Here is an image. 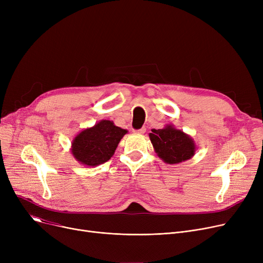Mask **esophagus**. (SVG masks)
Listing matches in <instances>:
<instances>
[{"label":"esophagus","mask_w":263,"mask_h":263,"mask_svg":"<svg viewBox=\"0 0 263 263\" xmlns=\"http://www.w3.org/2000/svg\"><path fill=\"white\" fill-rule=\"evenodd\" d=\"M134 132H135V133H139V134H144V133L146 132V128L143 127V128H141V129H139V130H134Z\"/></svg>","instance_id":"1"}]
</instances>
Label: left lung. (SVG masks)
Here are the masks:
<instances>
[{
  "mask_svg": "<svg viewBox=\"0 0 263 263\" xmlns=\"http://www.w3.org/2000/svg\"><path fill=\"white\" fill-rule=\"evenodd\" d=\"M158 156L167 164H177L191 159L195 154V144L189 135L172 126L149 133Z\"/></svg>",
  "mask_w": 263,
  "mask_h": 263,
  "instance_id": "1",
  "label": "left lung"
}]
</instances>
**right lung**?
<instances>
[{"label": "right lung", "instance_id": "1", "mask_svg": "<svg viewBox=\"0 0 263 263\" xmlns=\"http://www.w3.org/2000/svg\"><path fill=\"white\" fill-rule=\"evenodd\" d=\"M127 133L113 121L101 120L92 128L82 131L72 143V155L86 166H96L108 161Z\"/></svg>", "mask_w": 263, "mask_h": 263}]
</instances>
